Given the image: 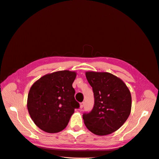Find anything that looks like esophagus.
<instances>
[{"label":"esophagus","mask_w":159,"mask_h":159,"mask_svg":"<svg viewBox=\"0 0 159 159\" xmlns=\"http://www.w3.org/2000/svg\"><path fill=\"white\" fill-rule=\"evenodd\" d=\"M84 105H85V102H81V103H80V108H83V107H84Z\"/></svg>","instance_id":"1"}]
</instances>
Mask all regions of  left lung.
<instances>
[{
	"label": "left lung",
	"mask_w": 159,
	"mask_h": 159,
	"mask_svg": "<svg viewBox=\"0 0 159 159\" xmlns=\"http://www.w3.org/2000/svg\"><path fill=\"white\" fill-rule=\"evenodd\" d=\"M85 75L92 87L94 105L83 119L86 127L98 135L113 133L123 126L132 108V96L126 84L109 72L88 71Z\"/></svg>",
	"instance_id": "1"
}]
</instances>
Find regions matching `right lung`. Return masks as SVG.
<instances>
[{"mask_svg":"<svg viewBox=\"0 0 159 159\" xmlns=\"http://www.w3.org/2000/svg\"><path fill=\"white\" fill-rule=\"evenodd\" d=\"M76 72L60 70L48 74L31 86L27 107L34 124L48 133L65 128L74 109L80 107L74 98L72 83Z\"/></svg>","mask_w":159,"mask_h":159,"instance_id":"obj_1","label":"right lung"}]
</instances>
